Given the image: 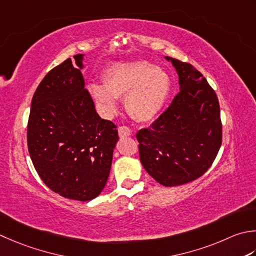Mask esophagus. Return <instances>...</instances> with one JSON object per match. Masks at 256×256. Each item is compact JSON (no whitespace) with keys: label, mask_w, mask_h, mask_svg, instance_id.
Wrapping results in <instances>:
<instances>
[{"label":"esophagus","mask_w":256,"mask_h":256,"mask_svg":"<svg viewBox=\"0 0 256 256\" xmlns=\"http://www.w3.org/2000/svg\"><path fill=\"white\" fill-rule=\"evenodd\" d=\"M118 135H120V138L130 136V135L132 134L131 128H130L128 126H125V125H123V126H120V128H118Z\"/></svg>","instance_id":"esophagus-1"}]
</instances>
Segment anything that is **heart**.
I'll list each match as a JSON object with an SVG mask.
<instances>
[{"label":"heart","instance_id":"heart-1","mask_svg":"<svg viewBox=\"0 0 256 256\" xmlns=\"http://www.w3.org/2000/svg\"><path fill=\"white\" fill-rule=\"evenodd\" d=\"M90 92L106 113L116 110L115 98H124L128 113L138 122H148L166 102L171 80L163 68L148 61L118 62L103 73V85L91 84Z\"/></svg>","mask_w":256,"mask_h":256}]
</instances>
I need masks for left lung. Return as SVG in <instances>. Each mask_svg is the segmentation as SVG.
Returning <instances> with one entry per match:
<instances>
[{
    "label": "left lung",
    "mask_w": 256,
    "mask_h": 256,
    "mask_svg": "<svg viewBox=\"0 0 256 256\" xmlns=\"http://www.w3.org/2000/svg\"><path fill=\"white\" fill-rule=\"evenodd\" d=\"M165 58L176 70L180 92L136 138L145 171L164 186H178L211 166L222 144V122L216 94L202 73L190 63Z\"/></svg>",
    "instance_id": "8db88e82"
}]
</instances>
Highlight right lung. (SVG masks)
<instances>
[{
  "mask_svg": "<svg viewBox=\"0 0 256 256\" xmlns=\"http://www.w3.org/2000/svg\"><path fill=\"white\" fill-rule=\"evenodd\" d=\"M65 60L35 91L28 148L44 184L63 198L91 201L103 191L118 140L116 125L101 118L84 88L83 54Z\"/></svg>",
  "mask_w": 256,
  "mask_h": 256,
  "instance_id": "add662e5",
  "label": "right lung"
}]
</instances>
